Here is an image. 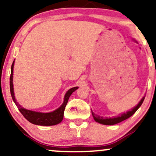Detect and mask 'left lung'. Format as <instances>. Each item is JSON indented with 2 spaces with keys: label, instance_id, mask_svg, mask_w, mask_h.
Returning a JSON list of instances; mask_svg holds the SVG:
<instances>
[{
  "label": "left lung",
  "instance_id": "1",
  "mask_svg": "<svg viewBox=\"0 0 156 156\" xmlns=\"http://www.w3.org/2000/svg\"><path fill=\"white\" fill-rule=\"evenodd\" d=\"M144 99V97H143V98L140 100V102H139V104L136 107H134V108L132 109L131 110H129L128 112H124V113H122L120 115H118L117 117L104 118V117H102V116L95 115L92 111H91V113H92L94 119V121L96 122H98V123H102V124H104V125H114V124H116V123H120V122L124 121L126 119H129V118H130L131 116L134 115V112H136V110L140 108V107L142 105Z\"/></svg>",
  "mask_w": 156,
  "mask_h": 156
}]
</instances>
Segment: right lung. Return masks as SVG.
I'll return each instance as SVG.
<instances>
[{"label": "right lung", "instance_id": "obj_1", "mask_svg": "<svg viewBox=\"0 0 156 156\" xmlns=\"http://www.w3.org/2000/svg\"><path fill=\"white\" fill-rule=\"evenodd\" d=\"M14 61L13 62L12 65V69H11V76H10V91L11 95L14 100V102L16 105L20 110V112L23 115V116L28 121L30 122L31 123L35 125L39 126H54L57 125L60 122L62 121L63 116H64V111H65V107L67 105V103L68 102L69 97L72 94L73 91L78 89V86L76 87H73L72 89H69L67 92L65 94V99H64V102L62 103L61 106L59 108L54 110L53 112H39L32 111V110H26L25 108H22V107L19 105L16 102V99H15L14 93V87H13V69H14Z\"/></svg>", "mask_w": 156, "mask_h": 156}]
</instances>
